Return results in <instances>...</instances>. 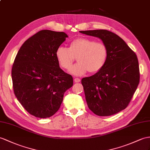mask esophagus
I'll return each instance as SVG.
<instances>
[{
  "label": "esophagus",
  "mask_w": 150,
  "mask_h": 150,
  "mask_svg": "<svg viewBox=\"0 0 150 150\" xmlns=\"http://www.w3.org/2000/svg\"><path fill=\"white\" fill-rule=\"evenodd\" d=\"M80 81H81V79H79V78H74V81L75 82V83H79V82H80Z\"/></svg>",
  "instance_id": "34e87169"
}]
</instances>
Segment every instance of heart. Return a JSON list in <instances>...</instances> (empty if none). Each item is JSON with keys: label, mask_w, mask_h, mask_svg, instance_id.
Returning <instances> with one entry per match:
<instances>
[{"label": "heart", "mask_w": 150, "mask_h": 150, "mask_svg": "<svg viewBox=\"0 0 150 150\" xmlns=\"http://www.w3.org/2000/svg\"><path fill=\"white\" fill-rule=\"evenodd\" d=\"M56 58L60 66L68 69L77 57L78 63L70 69L71 74L79 76L89 71L96 73L103 69L108 57L106 45L102 42L86 38L75 39L69 44V47L58 46L55 52Z\"/></svg>", "instance_id": "b5f03b06"}]
</instances>
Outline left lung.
Instances as JSON below:
<instances>
[{"instance_id": "1", "label": "left lung", "mask_w": 150, "mask_h": 150, "mask_svg": "<svg viewBox=\"0 0 150 150\" xmlns=\"http://www.w3.org/2000/svg\"><path fill=\"white\" fill-rule=\"evenodd\" d=\"M79 32L99 38L108 50L103 69L81 79L88 106L98 116L116 114L127 107L139 83L136 54L112 32L92 30Z\"/></svg>"}]
</instances>
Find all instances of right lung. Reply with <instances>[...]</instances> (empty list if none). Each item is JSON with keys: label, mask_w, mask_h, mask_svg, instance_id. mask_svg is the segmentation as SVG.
I'll return each mask as SVG.
<instances>
[{"label": "right lung", "mask_w": 150, "mask_h": 150, "mask_svg": "<svg viewBox=\"0 0 150 150\" xmlns=\"http://www.w3.org/2000/svg\"><path fill=\"white\" fill-rule=\"evenodd\" d=\"M67 38L63 32L41 30L28 39L16 54L11 72L14 92L35 117L53 116L73 85L72 77L60 69L55 55Z\"/></svg>", "instance_id": "add662e5"}]
</instances>
